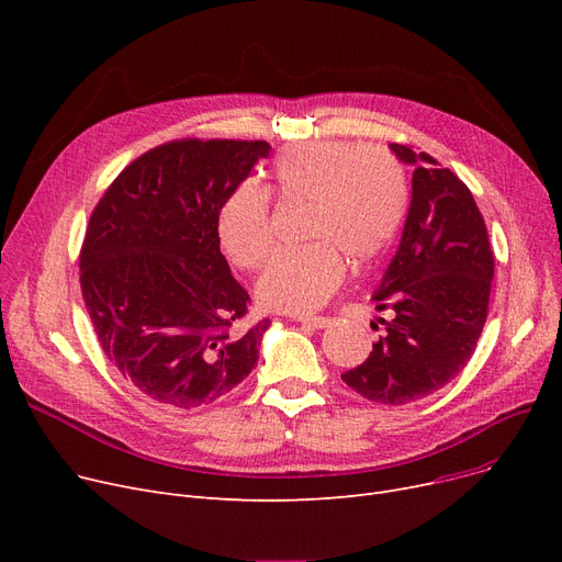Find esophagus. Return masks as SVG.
<instances>
[{"instance_id":"34e87169","label":"esophagus","mask_w":562,"mask_h":562,"mask_svg":"<svg viewBox=\"0 0 562 562\" xmlns=\"http://www.w3.org/2000/svg\"><path fill=\"white\" fill-rule=\"evenodd\" d=\"M293 321H299L301 326H310V328H314V330L328 328L330 323H333V318H328V316H299V318H293Z\"/></svg>"}]
</instances>
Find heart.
I'll return each mask as SVG.
<instances>
[{
  "label": "heart",
  "mask_w": 562,
  "mask_h": 562,
  "mask_svg": "<svg viewBox=\"0 0 562 562\" xmlns=\"http://www.w3.org/2000/svg\"><path fill=\"white\" fill-rule=\"evenodd\" d=\"M273 191L307 202L301 248L280 250L255 282L263 310L310 314L326 303L344 278V252L369 263L390 248L407 206L401 164L382 147L348 140L289 145L273 164ZM218 241L239 269H255L271 250V198L259 182L236 187L218 210Z\"/></svg>",
  "instance_id": "1"
}]
</instances>
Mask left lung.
<instances>
[{"label": "left lung", "instance_id": "1", "mask_svg": "<svg viewBox=\"0 0 562 562\" xmlns=\"http://www.w3.org/2000/svg\"><path fill=\"white\" fill-rule=\"evenodd\" d=\"M415 168L401 244L373 291L385 326L367 362L341 373L360 396L405 405L451 382L474 356L487 318L494 255L476 200L426 153L392 143Z\"/></svg>", "mask_w": 562, "mask_h": 562}]
</instances>
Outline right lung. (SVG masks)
Wrapping results in <instances>:
<instances>
[{
  "label": "right lung",
  "mask_w": 562,
  "mask_h": 562,
  "mask_svg": "<svg viewBox=\"0 0 562 562\" xmlns=\"http://www.w3.org/2000/svg\"><path fill=\"white\" fill-rule=\"evenodd\" d=\"M266 140H172L132 161L98 202L81 293L111 364L168 407H202L257 364L271 321L239 333L250 296L232 278L216 218Z\"/></svg>",
  "instance_id": "right-lung-1"
}]
</instances>
